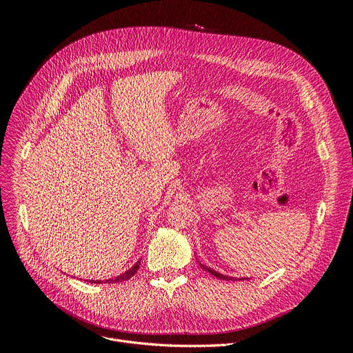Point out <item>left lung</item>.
Wrapping results in <instances>:
<instances>
[{"label":"left lung","mask_w":353,"mask_h":353,"mask_svg":"<svg viewBox=\"0 0 353 353\" xmlns=\"http://www.w3.org/2000/svg\"><path fill=\"white\" fill-rule=\"evenodd\" d=\"M199 265H200V268H201V269H205V270H208L210 274L216 276L217 279H223V281H242V279H237V277H230V276H225V274H221V273H219V272L213 270L212 268H208L206 265H201V263H199ZM245 279H246V277H245Z\"/></svg>","instance_id":"left-lung-1"}]
</instances>
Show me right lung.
<instances>
[{"mask_svg": "<svg viewBox=\"0 0 353 353\" xmlns=\"http://www.w3.org/2000/svg\"><path fill=\"white\" fill-rule=\"evenodd\" d=\"M140 262L141 261H139V262H136L134 263V266H132V268H130L128 270H125L124 273H121V274H119L117 277H113V279H108V281H105L107 283H119V282H124V281H128L130 279V277H132V276H134V273L137 272V269L140 268ZM91 283H101V282H91Z\"/></svg>", "mask_w": 353, "mask_h": 353, "instance_id": "1", "label": "right lung"}]
</instances>
